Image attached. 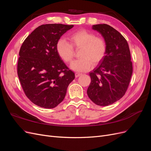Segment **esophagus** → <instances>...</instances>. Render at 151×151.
<instances>
[{
	"instance_id": "esophagus-1",
	"label": "esophagus",
	"mask_w": 151,
	"mask_h": 151,
	"mask_svg": "<svg viewBox=\"0 0 151 151\" xmlns=\"http://www.w3.org/2000/svg\"><path fill=\"white\" fill-rule=\"evenodd\" d=\"M81 75H82V74H81V73H79V72H76V74H75L76 77H79Z\"/></svg>"
}]
</instances>
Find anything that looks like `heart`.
<instances>
[{"mask_svg": "<svg viewBox=\"0 0 151 151\" xmlns=\"http://www.w3.org/2000/svg\"><path fill=\"white\" fill-rule=\"evenodd\" d=\"M70 43L65 39L59 40L56 45L58 55L67 63H70L74 56V49H80L79 58L73 62L70 68L73 70H89L93 64L101 62L106 53L107 45L105 40L86 29H79L68 36Z\"/></svg>", "mask_w": 151, "mask_h": 151, "instance_id": "b5f03b06", "label": "heart"}]
</instances>
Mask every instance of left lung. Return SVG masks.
<instances>
[{"label": "left lung", "mask_w": 151, "mask_h": 151, "mask_svg": "<svg viewBox=\"0 0 151 151\" xmlns=\"http://www.w3.org/2000/svg\"><path fill=\"white\" fill-rule=\"evenodd\" d=\"M93 29L101 34L107 50L103 60L91 72L87 93L99 106H108L120 99L129 87L133 72L129 45L125 38L113 27L96 24Z\"/></svg>", "instance_id": "8db88e82"}]
</instances>
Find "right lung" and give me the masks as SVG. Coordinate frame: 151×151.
<instances>
[{"instance_id": "obj_1", "label": "right lung", "mask_w": 151, "mask_h": 151, "mask_svg": "<svg viewBox=\"0 0 151 151\" xmlns=\"http://www.w3.org/2000/svg\"><path fill=\"white\" fill-rule=\"evenodd\" d=\"M73 25L43 24L22 43L17 62V75L25 95L37 106L53 108L64 99L75 74L62 61L57 43Z\"/></svg>"}]
</instances>
